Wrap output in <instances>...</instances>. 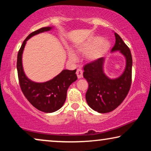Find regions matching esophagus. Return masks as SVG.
I'll return each instance as SVG.
<instances>
[{"mask_svg":"<svg viewBox=\"0 0 151 151\" xmlns=\"http://www.w3.org/2000/svg\"><path fill=\"white\" fill-rule=\"evenodd\" d=\"M76 74H77L78 78H82V76H83V71H82V69H78L77 71H76Z\"/></svg>","mask_w":151,"mask_h":151,"instance_id":"obj_1","label":"esophagus"}]
</instances>
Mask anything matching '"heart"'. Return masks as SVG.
<instances>
[{
	"label": "heart",
	"mask_w": 151,
	"mask_h": 151,
	"mask_svg": "<svg viewBox=\"0 0 151 151\" xmlns=\"http://www.w3.org/2000/svg\"><path fill=\"white\" fill-rule=\"evenodd\" d=\"M111 48L110 41L102 39L101 36L91 37L77 47L78 52L86 53L85 58L88 62H96L104 56ZM68 57L71 61L77 60V55L73 50L68 51Z\"/></svg>",
	"instance_id": "heart-1"
}]
</instances>
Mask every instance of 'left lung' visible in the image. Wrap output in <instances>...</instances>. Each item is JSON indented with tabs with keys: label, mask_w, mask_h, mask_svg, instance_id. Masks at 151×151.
Returning a JSON list of instances; mask_svg holds the SVG:
<instances>
[{
	"label": "left lung",
	"mask_w": 151,
	"mask_h": 151,
	"mask_svg": "<svg viewBox=\"0 0 151 151\" xmlns=\"http://www.w3.org/2000/svg\"><path fill=\"white\" fill-rule=\"evenodd\" d=\"M115 43L111 53L119 51L124 56L126 65L122 73L115 78H109L104 73V58L84 67L83 76L88 83L86 102L93 110L100 113L116 109L127 97L131 84L133 60L131 51L118 34L115 33Z\"/></svg>",
	"instance_id": "8db88e82"
}]
</instances>
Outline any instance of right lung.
<instances>
[{"label":"right lung","instance_id":"1","mask_svg":"<svg viewBox=\"0 0 151 151\" xmlns=\"http://www.w3.org/2000/svg\"><path fill=\"white\" fill-rule=\"evenodd\" d=\"M53 27H42L32 32L23 41L18 53L17 71L20 88L27 100L38 110L45 113H53L63 106L67 98V91L71 84L78 79L76 69L63 70L53 79L44 82L31 80L24 73L22 66V53L29 39L45 32H49Z\"/></svg>","mask_w":151,"mask_h":151}]
</instances>
